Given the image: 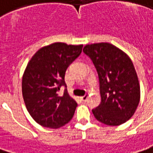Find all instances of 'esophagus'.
<instances>
[{
	"label": "esophagus",
	"mask_w": 153,
	"mask_h": 153,
	"mask_svg": "<svg viewBox=\"0 0 153 153\" xmlns=\"http://www.w3.org/2000/svg\"><path fill=\"white\" fill-rule=\"evenodd\" d=\"M88 96H89V94H85L84 96H82V97H81V100H82L83 101H86V100H87V99H88Z\"/></svg>",
	"instance_id": "1"
}]
</instances>
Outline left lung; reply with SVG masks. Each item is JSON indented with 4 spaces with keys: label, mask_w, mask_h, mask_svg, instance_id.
<instances>
[{
    "label": "left lung",
    "mask_w": 153,
    "mask_h": 153,
    "mask_svg": "<svg viewBox=\"0 0 153 153\" xmlns=\"http://www.w3.org/2000/svg\"><path fill=\"white\" fill-rule=\"evenodd\" d=\"M83 52L97 70L100 105L92 110L96 120L119 126L131 118L140 101V85L128 55L109 42L88 44Z\"/></svg>",
    "instance_id": "left-lung-1"
}]
</instances>
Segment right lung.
<instances>
[{"instance_id": "obj_1", "label": "right lung", "mask_w": 153, "mask_h": 153, "mask_svg": "<svg viewBox=\"0 0 153 153\" xmlns=\"http://www.w3.org/2000/svg\"><path fill=\"white\" fill-rule=\"evenodd\" d=\"M83 45L54 42L42 47L33 55L25 69L22 90L26 107L37 123L57 129L69 122L78 104L70 97L64 76L68 65L82 52Z\"/></svg>"}]
</instances>
